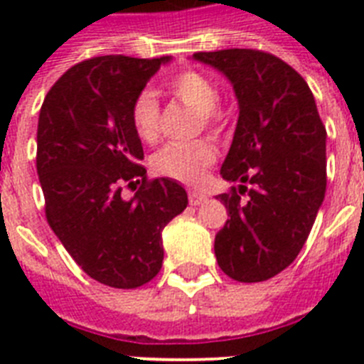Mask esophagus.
Returning <instances> with one entry per match:
<instances>
[{"instance_id": "1", "label": "esophagus", "mask_w": 364, "mask_h": 364, "mask_svg": "<svg viewBox=\"0 0 364 364\" xmlns=\"http://www.w3.org/2000/svg\"><path fill=\"white\" fill-rule=\"evenodd\" d=\"M204 200V193H200V191H188V202H191V205H200Z\"/></svg>"}]
</instances>
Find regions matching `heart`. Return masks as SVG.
<instances>
[{"label": "heart", "mask_w": 364, "mask_h": 364, "mask_svg": "<svg viewBox=\"0 0 364 364\" xmlns=\"http://www.w3.org/2000/svg\"><path fill=\"white\" fill-rule=\"evenodd\" d=\"M170 92L191 109L200 113V121L205 128L219 132L223 128L221 90L202 71L185 70L177 73L170 81ZM130 122L136 136L145 143L156 141L160 124L159 98L153 90H141L132 102ZM217 159V149L205 139H196L188 143H170L154 156L156 173L181 183H200L204 179L205 170Z\"/></svg>", "instance_id": "b5f03b06"}]
</instances>
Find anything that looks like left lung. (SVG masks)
Masks as SVG:
<instances>
[{
  "label": "left lung",
  "mask_w": 364,
  "mask_h": 364,
  "mask_svg": "<svg viewBox=\"0 0 364 364\" xmlns=\"http://www.w3.org/2000/svg\"><path fill=\"white\" fill-rule=\"evenodd\" d=\"M223 71L240 117L221 176L242 183L219 194L228 211L215 257L228 277L266 282L299 257L327 188V130L299 71L259 48L196 53Z\"/></svg>",
  "instance_id": "1"
}]
</instances>
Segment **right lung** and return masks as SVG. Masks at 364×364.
<instances>
[{
	"instance_id": "right-lung-1",
	"label": "right lung",
	"mask_w": 364,
	"mask_h": 364,
	"mask_svg": "<svg viewBox=\"0 0 364 364\" xmlns=\"http://www.w3.org/2000/svg\"><path fill=\"white\" fill-rule=\"evenodd\" d=\"M168 60H82L39 111L36 162L48 225L87 276L115 289L141 287L159 274L162 228L188 204L179 183L149 179L130 122L134 98ZM124 188L136 191L130 200Z\"/></svg>"
}]
</instances>
